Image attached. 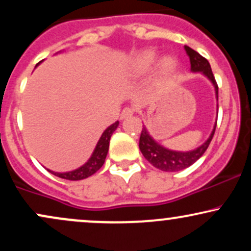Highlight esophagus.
<instances>
[{
  "label": "esophagus",
  "mask_w": 251,
  "mask_h": 251,
  "mask_svg": "<svg viewBox=\"0 0 251 251\" xmlns=\"http://www.w3.org/2000/svg\"><path fill=\"white\" fill-rule=\"evenodd\" d=\"M133 113H134L133 108H131V107H125V108L123 109L122 114H120V118H122V119H126V118H129V117L133 116Z\"/></svg>",
  "instance_id": "obj_1"
}]
</instances>
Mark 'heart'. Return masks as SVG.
Returning <instances> with one entry per match:
<instances>
[{"mask_svg":"<svg viewBox=\"0 0 251 251\" xmlns=\"http://www.w3.org/2000/svg\"><path fill=\"white\" fill-rule=\"evenodd\" d=\"M157 60V54L155 51L149 50H144L138 54L134 57L131 63V71L134 75H143L146 72L150 71V68L153 66V63ZM178 67V62L176 57L171 55L163 56L157 63V75L159 79H168L175 73Z\"/></svg>","mask_w":251,"mask_h":251,"instance_id":"1","label":"heart"}]
</instances>
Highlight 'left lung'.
Segmentation results:
<instances>
[{
  "label": "left lung",
  "mask_w": 251,
  "mask_h": 251,
  "mask_svg": "<svg viewBox=\"0 0 251 251\" xmlns=\"http://www.w3.org/2000/svg\"><path fill=\"white\" fill-rule=\"evenodd\" d=\"M184 50H185L186 54H188L190 59L191 72L192 73H201L205 77H208L210 81H211L212 86H214L216 100L218 101V86L217 83H216L215 76L214 74H212L209 61L205 57L201 56V54H198L197 51L192 50V48L188 47V46H184ZM216 124H217V118H216L214 128H212L208 139L201 144V145L198 146V148H196L195 150H190V151H175V150L164 148V146L160 145L157 140L153 139V137L149 133L148 128L144 125L139 139V149L140 151H142L144 157H145L154 168L165 172L180 171V170H184L189 168V166H191L192 164L197 162L201 155L204 154V152L208 149L210 142H211L212 137H214Z\"/></svg>",
  "instance_id": "obj_1"
}]
</instances>
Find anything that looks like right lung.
<instances>
[{"label":"right lung","mask_w":251,"mask_h":251,"mask_svg":"<svg viewBox=\"0 0 251 251\" xmlns=\"http://www.w3.org/2000/svg\"><path fill=\"white\" fill-rule=\"evenodd\" d=\"M36 66H39V63H37ZM118 126H119V122H116L103 131L99 142L97 143V146L96 149H94L93 153L89 157L87 162L80 166V168L68 172H55L51 171V170H47L50 174L56 176V177L63 178V179L68 180H81L85 179V178H88L89 176L94 175L98 170L103 165V163H105L106 155H107L109 148V139H111V135L113 134V132L116 131Z\"/></svg>","instance_id":"1"}]
</instances>
